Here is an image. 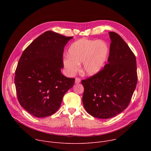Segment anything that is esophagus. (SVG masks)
Listing matches in <instances>:
<instances>
[{"label": "esophagus", "instance_id": "1", "mask_svg": "<svg viewBox=\"0 0 151 151\" xmlns=\"http://www.w3.org/2000/svg\"><path fill=\"white\" fill-rule=\"evenodd\" d=\"M80 82H81V79L80 78H75V83L78 84V83H79Z\"/></svg>", "mask_w": 151, "mask_h": 151}]
</instances>
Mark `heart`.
Wrapping results in <instances>:
<instances>
[{
    "mask_svg": "<svg viewBox=\"0 0 151 151\" xmlns=\"http://www.w3.org/2000/svg\"><path fill=\"white\" fill-rule=\"evenodd\" d=\"M109 52V46L104 40L80 39L71 44L63 64L69 73L73 74L82 63V72L87 76H94L104 68Z\"/></svg>",
    "mask_w": 151,
    "mask_h": 151,
    "instance_id": "obj_1",
    "label": "heart"
}]
</instances>
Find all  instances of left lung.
<instances>
[{"label": "left lung", "instance_id": "obj_1", "mask_svg": "<svg viewBox=\"0 0 151 151\" xmlns=\"http://www.w3.org/2000/svg\"><path fill=\"white\" fill-rule=\"evenodd\" d=\"M109 34L111 44L108 63L98 74L81 81L84 108L100 119L112 118L125 110L137 82L134 54L118 34Z\"/></svg>", "mask_w": 151, "mask_h": 151}]
</instances>
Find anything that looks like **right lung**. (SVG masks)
Returning a JSON list of instances; mask_svg holds the SVG:
<instances>
[{
  "mask_svg": "<svg viewBox=\"0 0 151 151\" xmlns=\"http://www.w3.org/2000/svg\"><path fill=\"white\" fill-rule=\"evenodd\" d=\"M72 38L47 31L21 55L14 81L18 101L31 115L44 118L54 114L64 95L72 88L75 79L61 72L64 46Z\"/></svg>",
  "mask_w": 151,
  "mask_h": 151,
  "instance_id": "add662e5",
  "label": "right lung"
}]
</instances>
